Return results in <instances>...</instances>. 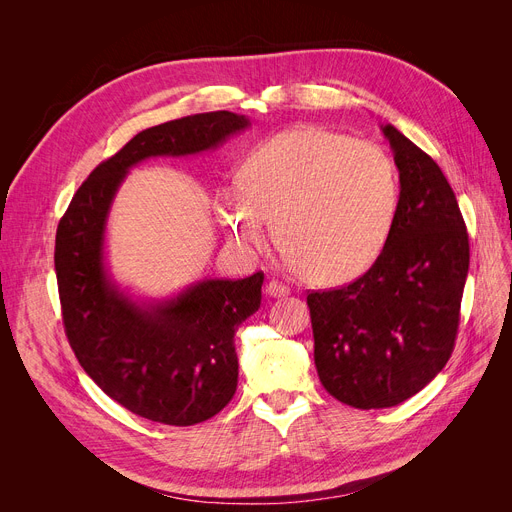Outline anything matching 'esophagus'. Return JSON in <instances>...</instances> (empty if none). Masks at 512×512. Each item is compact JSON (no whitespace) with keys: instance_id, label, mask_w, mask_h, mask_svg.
Listing matches in <instances>:
<instances>
[{"instance_id":"1","label":"esophagus","mask_w":512,"mask_h":512,"mask_svg":"<svg viewBox=\"0 0 512 512\" xmlns=\"http://www.w3.org/2000/svg\"><path fill=\"white\" fill-rule=\"evenodd\" d=\"M265 294H270L272 299H282V297H288L290 294V288L278 280H270L265 286Z\"/></svg>"}]
</instances>
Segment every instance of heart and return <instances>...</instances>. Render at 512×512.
I'll use <instances>...</instances> for the list:
<instances>
[{
  "instance_id": "1",
  "label": "heart",
  "mask_w": 512,
  "mask_h": 512,
  "mask_svg": "<svg viewBox=\"0 0 512 512\" xmlns=\"http://www.w3.org/2000/svg\"><path fill=\"white\" fill-rule=\"evenodd\" d=\"M236 191L215 211L245 249L276 247L303 280L346 284L378 261L394 232L402 186L396 161L378 145L324 126L286 128L251 151Z\"/></svg>"
}]
</instances>
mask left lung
I'll return each instance as SVG.
<instances>
[{
    "label": "left lung",
    "mask_w": 512,
    "mask_h": 512,
    "mask_svg": "<svg viewBox=\"0 0 512 512\" xmlns=\"http://www.w3.org/2000/svg\"><path fill=\"white\" fill-rule=\"evenodd\" d=\"M402 201L382 257L355 282L311 292L315 367L355 409H386L423 390L448 363L469 272V236L440 166L382 126Z\"/></svg>",
    "instance_id": "1"
}]
</instances>
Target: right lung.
Returning <instances> with one entry per match:
<instances>
[{
    "mask_svg": "<svg viewBox=\"0 0 512 512\" xmlns=\"http://www.w3.org/2000/svg\"><path fill=\"white\" fill-rule=\"evenodd\" d=\"M207 112L139 132L80 184L56 234V276L72 351L91 380L130 413L195 425L218 415L238 384L234 334L261 305L263 274L201 280L164 301H134L105 267V226L128 170L157 155H195L249 128Z\"/></svg>",
    "mask_w": 512,
    "mask_h": 512,
    "instance_id": "1",
    "label": "right lung"
}]
</instances>
